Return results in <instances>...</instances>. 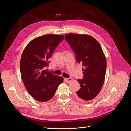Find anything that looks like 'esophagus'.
Listing matches in <instances>:
<instances>
[{
  "label": "esophagus",
  "instance_id": "esophagus-1",
  "mask_svg": "<svg viewBox=\"0 0 131 131\" xmlns=\"http://www.w3.org/2000/svg\"><path fill=\"white\" fill-rule=\"evenodd\" d=\"M73 79V78H72V77H69V78H65V80L67 82H70Z\"/></svg>",
  "mask_w": 131,
  "mask_h": 131
}]
</instances>
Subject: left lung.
<instances>
[{
    "label": "left lung",
    "instance_id": "1",
    "mask_svg": "<svg viewBox=\"0 0 131 131\" xmlns=\"http://www.w3.org/2000/svg\"><path fill=\"white\" fill-rule=\"evenodd\" d=\"M65 39L75 53L77 62L82 64L84 77L77 80L80 88L76 92L77 98L82 101L92 100L99 94L104 81L106 61L102 49L89 35L69 33Z\"/></svg>",
    "mask_w": 131,
    "mask_h": 131
}]
</instances>
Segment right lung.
<instances>
[{
  "label": "right lung",
  "mask_w": 131,
  "mask_h": 131,
  "mask_svg": "<svg viewBox=\"0 0 131 131\" xmlns=\"http://www.w3.org/2000/svg\"><path fill=\"white\" fill-rule=\"evenodd\" d=\"M64 35L46 34L31 41L23 52L20 61V72L23 84L31 96L40 102L52 98L63 78L47 72L48 59Z\"/></svg>",
  "instance_id": "add662e5"
}]
</instances>
